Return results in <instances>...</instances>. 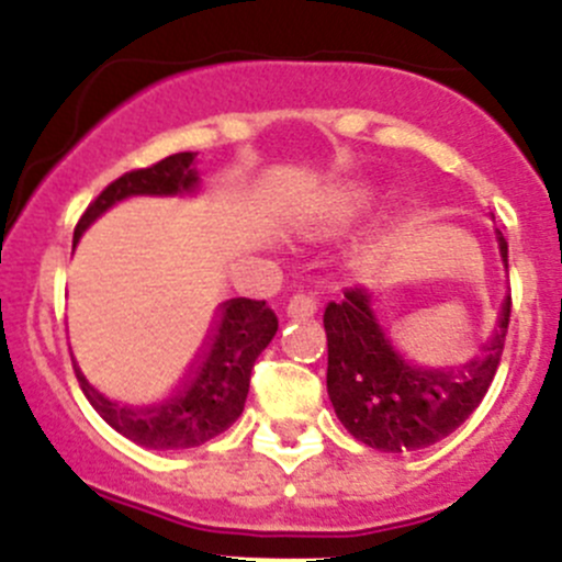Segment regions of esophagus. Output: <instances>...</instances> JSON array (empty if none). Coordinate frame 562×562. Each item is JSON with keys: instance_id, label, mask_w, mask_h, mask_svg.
I'll return each mask as SVG.
<instances>
[{"instance_id": "34e87169", "label": "esophagus", "mask_w": 562, "mask_h": 562, "mask_svg": "<svg viewBox=\"0 0 562 562\" xmlns=\"http://www.w3.org/2000/svg\"><path fill=\"white\" fill-rule=\"evenodd\" d=\"M317 313V299L310 293H296V296L288 302V317H313Z\"/></svg>"}]
</instances>
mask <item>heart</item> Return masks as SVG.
Segmentation results:
<instances>
[{
    "instance_id": "obj_1",
    "label": "heart",
    "mask_w": 562,
    "mask_h": 562,
    "mask_svg": "<svg viewBox=\"0 0 562 562\" xmlns=\"http://www.w3.org/2000/svg\"><path fill=\"white\" fill-rule=\"evenodd\" d=\"M359 212H361L359 198H342L339 203H334L328 217H331V223H350L353 217H359Z\"/></svg>"
}]
</instances>
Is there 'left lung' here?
<instances>
[{
	"mask_svg": "<svg viewBox=\"0 0 562 562\" xmlns=\"http://www.w3.org/2000/svg\"><path fill=\"white\" fill-rule=\"evenodd\" d=\"M503 266L508 241L501 231ZM512 321V293L503 302L497 328L481 356L462 367H432L413 359L364 285L328 302L323 328L328 339L326 386L334 413L356 440L370 449H427L462 427L492 386Z\"/></svg>",
	"mask_w": 562,
	"mask_h": 562,
	"instance_id": "obj_1",
	"label": "left lung"
}]
</instances>
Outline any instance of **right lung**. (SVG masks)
<instances>
[{
  "instance_id": "1",
  "label": "right lung",
  "mask_w": 562,
  "mask_h": 562,
  "mask_svg": "<svg viewBox=\"0 0 562 562\" xmlns=\"http://www.w3.org/2000/svg\"><path fill=\"white\" fill-rule=\"evenodd\" d=\"M192 160H195L192 151H179L155 166L119 176L89 203L83 217L78 220L72 239H81L83 231L100 214L130 195H190L195 192L198 171ZM274 334L277 315L266 307V302L228 299L220 304L217 317L201 345V353L190 364L184 381L162 402L140 407L122 405V402L100 394L83 378L78 364L76 378L94 411L103 416V422L133 443L157 451L195 449V446L217 438L241 416L249 391V372H252L255 359L274 339Z\"/></svg>"
}]
</instances>
